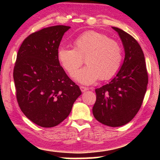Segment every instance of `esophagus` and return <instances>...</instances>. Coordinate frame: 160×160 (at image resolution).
Wrapping results in <instances>:
<instances>
[{
  "label": "esophagus",
  "mask_w": 160,
  "mask_h": 160,
  "mask_svg": "<svg viewBox=\"0 0 160 160\" xmlns=\"http://www.w3.org/2000/svg\"><path fill=\"white\" fill-rule=\"evenodd\" d=\"M80 89H81V90H82V92H86V91H87L88 90V88H87V87H80Z\"/></svg>",
  "instance_id": "esophagus-1"
}]
</instances>
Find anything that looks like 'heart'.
<instances>
[{
  "label": "heart",
  "instance_id": "heart-1",
  "mask_svg": "<svg viewBox=\"0 0 160 160\" xmlns=\"http://www.w3.org/2000/svg\"><path fill=\"white\" fill-rule=\"evenodd\" d=\"M73 45L74 48L59 47L57 55L60 65L71 76L82 65V57H85L87 65L74 75L81 84L89 85L99 78L109 79L121 67L122 48L106 35L92 30L85 32L73 41Z\"/></svg>",
  "mask_w": 160,
  "mask_h": 160
}]
</instances>
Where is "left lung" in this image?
I'll return each mask as SVG.
<instances>
[{
    "label": "left lung",
    "mask_w": 160,
    "mask_h": 160,
    "mask_svg": "<svg viewBox=\"0 0 160 160\" xmlns=\"http://www.w3.org/2000/svg\"><path fill=\"white\" fill-rule=\"evenodd\" d=\"M117 32L124 50L120 70L108 84L95 89L94 117L110 127L128 124L138 112L148 84L143 52L137 41L128 32L112 27Z\"/></svg>",
    "instance_id": "8db88e82"
}]
</instances>
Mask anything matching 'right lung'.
<instances>
[{
  "mask_svg": "<svg viewBox=\"0 0 160 160\" xmlns=\"http://www.w3.org/2000/svg\"><path fill=\"white\" fill-rule=\"evenodd\" d=\"M71 27L52 26L30 34L22 43L14 68L17 99L30 121L43 128L58 125L82 95L58 59L62 36Z\"/></svg>",
  "mask_w": 160,
  "mask_h": 160,
  "instance_id": "1",
  "label": "right lung"
}]
</instances>
